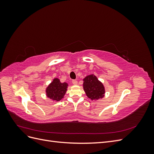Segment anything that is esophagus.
Instances as JSON below:
<instances>
[{
  "mask_svg": "<svg viewBox=\"0 0 154 154\" xmlns=\"http://www.w3.org/2000/svg\"><path fill=\"white\" fill-rule=\"evenodd\" d=\"M72 84H74V85H77L78 82H77L76 80H72Z\"/></svg>",
  "mask_w": 154,
  "mask_h": 154,
  "instance_id": "esophagus-1",
  "label": "esophagus"
}]
</instances>
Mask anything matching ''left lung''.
Segmentation results:
<instances>
[{
  "label": "left lung",
  "instance_id": "1",
  "mask_svg": "<svg viewBox=\"0 0 154 154\" xmlns=\"http://www.w3.org/2000/svg\"><path fill=\"white\" fill-rule=\"evenodd\" d=\"M83 88L88 98L98 100L104 96L105 88L103 84L97 80L96 76L90 75L83 79Z\"/></svg>",
  "mask_w": 154,
  "mask_h": 154
}]
</instances>
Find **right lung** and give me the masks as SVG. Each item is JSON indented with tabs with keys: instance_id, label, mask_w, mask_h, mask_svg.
Masks as SVG:
<instances>
[{
	"instance_id": "add662e5",
	"label": "right lung",
	"mask_w": 154,
	"mask_h": 154,
	"mask_svg": "<svg viewBox=\"0 0 154 154\" xmlns=\"http://www.w3.org/2000/svg\"><path fill=\"white\" fill-rule=\"evenodd\" d=\"M67 84L66 83H61L58 78L54 79L46 89L47 96L55 101L61 100L67 91Z\"/></svg>"
}]
</instances>
